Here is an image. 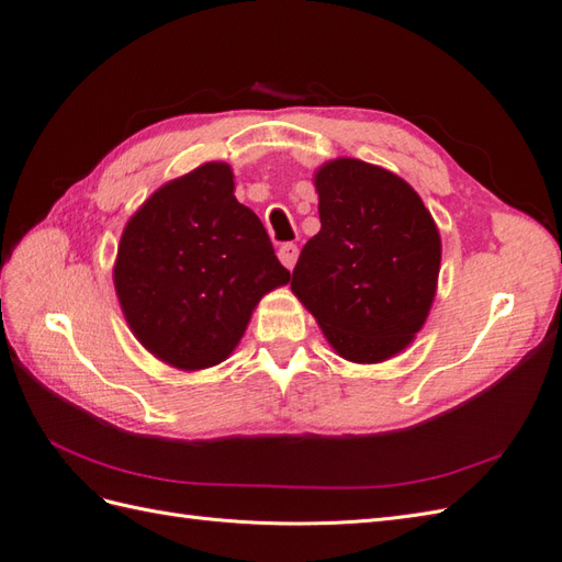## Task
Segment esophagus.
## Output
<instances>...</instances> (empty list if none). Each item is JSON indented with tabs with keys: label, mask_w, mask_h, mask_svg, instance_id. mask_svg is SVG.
I'll use <instances>...</instances> for the list:
<instances>
[{
	"label": "esophagus",
	"mask_w": 562,
	"mask_h": 562,
	"mask_svg": "<svg viewBox=\"0 0 562 562\" xmlns=\"http://www.w3.org/2000/svg\"><path fill=\"white\" fill-rule=\"evenodd\" d=\"M297 246L295 244H283L281 248H279V260L288 267V269H293L295 267V262H297Z\"/></svg>",
	"instance_id": "obj_1"
}]
</instances>
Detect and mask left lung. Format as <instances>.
<instances>
[{"instance_id":"left-lung-1","label":"left lung","mask_w":562,"mask_h":562,"mask_svg":"<svg viewBox=\"0 0 562 562\" xmlns=\"http://www.w3.org/2000/svg\"><path fill=\"white\" fill-rule=\"evenodd\" d=\"M314 182L321 229L291 288L339 356L384 361L427 321L440 267L436 223L413 187L380 166L335 159Z\"/></svg>"}]
</instances>
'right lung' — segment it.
Returning a JSON list of instances; mask_svg holds the SVG:
<instances>
[{
    "mask_svg": "<svg viewBox=\"0 0 562 562\" xmlns=\"http://www.w3.org/2000/svg\"><path fill=\"white\" fill-rule=\"evenodd\" d=\"M232 178L227 164L213 161L164 184L119 244L114 288L131 330L182 370L225 361L255 304L291 281Z\"/></svg>",
    "mask_w": 562,
    "mask_h": 562,
    "instance_id": "right-lung-1",
    "label": "right lung"
}]
</instances>
